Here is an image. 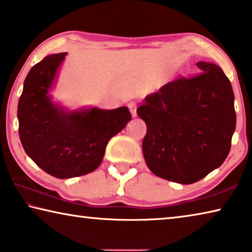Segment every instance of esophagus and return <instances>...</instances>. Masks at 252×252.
<instances>
[{
    "label": "esophagus",
    "mask_w": 252,
    "mask_h": 252,
    "mask_svg": "<svg viewBox=\"0 0 252 252\" xmlns=\"http://www.w3.org/2000/svg\"><path fill=\"white\" fill-rule=\"evenodd\" d=\"M127 107H129V110L131 112V114H132V117H137V103L134 101H131L127 103Z\"/></svg>",
    "instance_id": "esophagus-1"
}]
</instances>
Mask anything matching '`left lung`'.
Instances as JSON below:
<instances>
[{
	"mask_svg": "<svg viewBox=\"0 0 252 252\" xmlns=\"http://www.w3.org/2000/svg\"><path fill=\"white\" fill-rule=\"evenodd\" d=\"M196 66L203 73L167 83L137 110L147 125L142 151L148 168L179 184L196 183L221 166L235 130L229 78L215 63Z\"/></svg>",
	"mask_w": 252,
	"mask_h": 252,
	"instance_id": "8db88e82",
	"label": "left lung"
}]
</instances>
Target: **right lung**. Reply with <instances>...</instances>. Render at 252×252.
Here are the masks:
<instances>
[{
  "instance_id": "add662e5",
  "label": "right lung",
  "mask_w": 252,
  "mask_h": 252,
  "mask_svg": "<svg viewBox=\"0 0 252 252\" xmlns=\"http://www.w3.org/2000/svg\"><path fill=\"white\" fill-rule=\"evenodd\" d=\"M67 54L47 56L30 69L19 98V135L27 155L56 178L78 177L99 166L105 147L131 120L126 106L75 112L54 104L49 96Z\"/></svg>"
}]
</instances>
